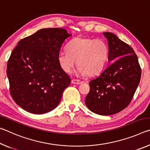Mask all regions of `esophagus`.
Listing matches in <instances>:
<instances>
[{
	"label": "esophagus",
	"mask_w": 150,
	"mask_h": 150,
	"mask_svg": "<svg viewBox=\"0 0 150 150\" xmlns=\"http://www.w3.org/2000/svg\"><path fill=\"white\" fill-rule=\"evenodd\" d=\"M71 83L73 84H76V85H79L82 83V81H81L78 79H73L71 80Z\"/></svg>",
	"instance_id": "esophagus-1"
}]
</instances>
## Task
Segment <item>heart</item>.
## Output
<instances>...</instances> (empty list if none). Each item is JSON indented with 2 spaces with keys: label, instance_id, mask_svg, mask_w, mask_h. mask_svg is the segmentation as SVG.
<instances>
[{
  "label": "heart",
  "instance_id": "1",
  "mask_svg": "<svg viewBox=\"0 0 150 150\" xmlns=\"http://www.w3.org/2000/svg\"><path fill=\"white\" fill-rule=\"evenodd\" d=\"M108 54V46L104 40L77 37L68 43L66 50L58 53L57 61L66 73L71 71L77 61L78 73L92 76L103 69Z\"/></svg>",
  "mask_w": 150,
  "mask_h": 150
}]
</instances>
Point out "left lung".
Segmentation results:
<instances>
[{
  "label": "left lung",
  "instance_id": "obj_1",
  "mask_svg": "<svg viewBox=\"0 0 150 150\" xmlns=\"http://www.w3.org/2000/svg\"><path fill=\"white\" fill-rule=\"evenodd\" d=\"M107 38L111 63L89 82L90 91L85 105L100 115H112L124 110L130 103L141 78L138 57L130 45L110 32Z\"/></svg>",
  "mask_w": 150,
  "mask_h": 150
}]
</instances>
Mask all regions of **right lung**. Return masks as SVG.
I'll return each mask as SVG.
<instances>
[{
	"label": "right lung",
	"mask_w": 150,
	"mask_h": 150,
	"mask_svg": "<svg viewBox=\"0 0 150 150\" xmlns=\"http://www.w3.org/2000/svg\"><path fill=\"white\" fill-rule=\"evenodd\" d=\"M64 28H44L22 39L7 63L10 93L14 102L30 113H46L59 105L71 79L58 63L65 39Z\"/></svg>",
	"instance_id": "add662e5"
}]
</instances>
